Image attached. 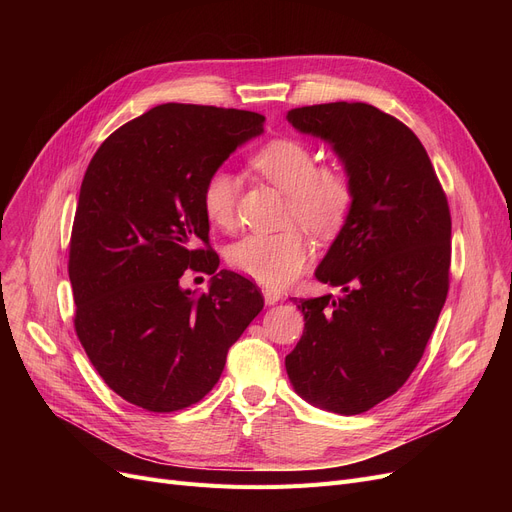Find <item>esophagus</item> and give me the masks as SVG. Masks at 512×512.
<instances>
[{
  "label": "esophagus",
  "mask_w": 512,
  "mask_h": 512,
  "mask_svg": "<svg viewBox=\"0 0 512 512\" xmlns=\"http://www.w3.org/2000/svg\"><path fill=\"white\" fill-rule=\"evenodd\" d=\"M263 299L265 305H276L278 301H282V292L276 288H263Z\"/></svg>",
  "instance_id": "34e87169"
}]
</instances>
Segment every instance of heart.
I'll return each mask as SVG.
<instances>
[{"mask_svg":"<svg viewBox=\"0 0 512 512\" xmlns=\"http://www.w3.org/2000/svg\"><path fill=\"white\" fill-rule=\"evenodd\" d=\"M255 170L288 195L290 220L317 236L336 234L353 207V186L330 168H319L315 151L297 139H276L253 157ZM238 193L236 176L213 170L201 188V209L213 228H232ZM311 242L299 228L276 234H249L230 247L228 261L236 272L263 286L280 288L297 278L311 261Z\"/></svg>","mask_w":512,"mask_h":512,"instance_id":"b5f03b06","label":"heart"}]
</instances>
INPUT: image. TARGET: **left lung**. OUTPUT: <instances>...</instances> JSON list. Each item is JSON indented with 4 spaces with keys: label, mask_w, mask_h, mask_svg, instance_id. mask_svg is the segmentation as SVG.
Here are the masks:
<instances>
[{
    "label": "left lung",
    "mask_w": 512,
    "mask_h": 512,
    "mask_svg": "<svg viewBox=\"0 0 512 512\" xmlns=\"http://www.w3.org/2000/svg\"><path fill=\"white\" fill-rule=\"evenodd\" d=\"M286 120L332 147L353 207L315 278L342 297L301 299L305 332L286 355L309 405L359 415L417 367L448 294L450 211L415 132L367 103H321Z\"/></svg>",
    "instance_id": "8db88e82"
}]
</instances>
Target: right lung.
Segmentation results:
<instances>
[{"instance_id":"obj_1","label":"right lung","mask_w":512,"mask_h":512,"mask_svg":"<svg viewBox=\"0 0 512 512\" xmlns=\"http://www.w3.org/2000/svg\"><path fill=\"white\" fill-rule=\"evenodd\" d=\"M263 122L245 110L164 103L110 134L91 159L70 238L74 328L103 382L130 405H195L263 309L257 286L228 270L207 293L179 286L188 266L218 270L220 259L197 249L209 240L201 188Z\"/></svg>"}]
</instances>
